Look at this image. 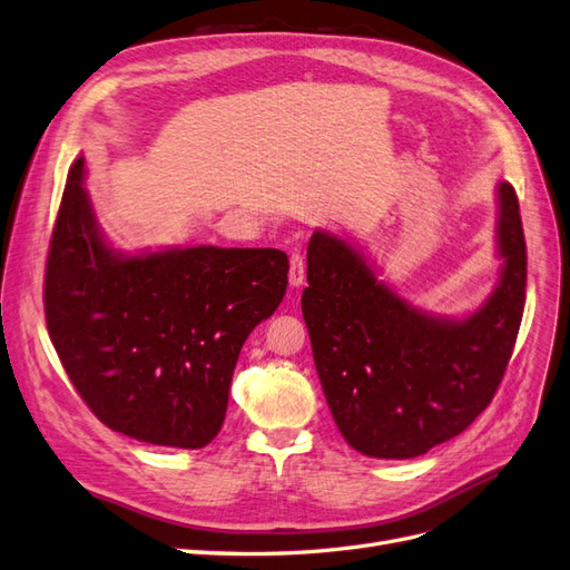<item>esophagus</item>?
I'll return each mask as SVG.
<instances>
[{
  "instance_id": "obj_1",
  "label": "esophagus",
  "mask_w": 570,
  "mask_h": 570,
  "mask_svg": "<svg viewBox=\"0 0 570 570\" xmlns=\"http://www.w3.org/2000/svg\"><path fill=\"white\" fill-rule=\"evenodd\" d=\"M288 284L301 288L305 284V263L301 253H291V267H288Z\"/></svg>"
}]
</instances>
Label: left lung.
I'll use <instances>...</instances> for the list:
<instances>
[{
  "instance_id": "left-lung-1",
  "label": "left lung",
  "mask_w": 570,
  "mask_h": 570,
  "mask_svg": "<svg viewBox=\"0 0 570 570\" xmlns=\"http://www.w3.org/2000/svg\"><path fill=\"white\" fill-rule=\"evenodd\" d=\"M499 253L494 294L465 320H442L377 282L344 238L313 234L301 307L324 399L355 451L415 459L490 405L525 305L528 253L511 184H499Z\"/></svg>"
}]
</instances>
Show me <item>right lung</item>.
<instances>
[{
    "label": "right lung",
    "mask_w": 570,
    "mask_h": 570,
    "mask_svg": "<svg viewBox=\"0 0 570 570\" xmlns=\"http://www.w3.org/2000/svg\"><path fill=\"white\" fill-rule=\"evenodd\" d=\"M276 248L114 253L73 161L45 269V320L97 420L138 442L203 449L222 430L243 341L279 307Z\"/></svg>",
    "instance_id": "1"
}]
</instances>
